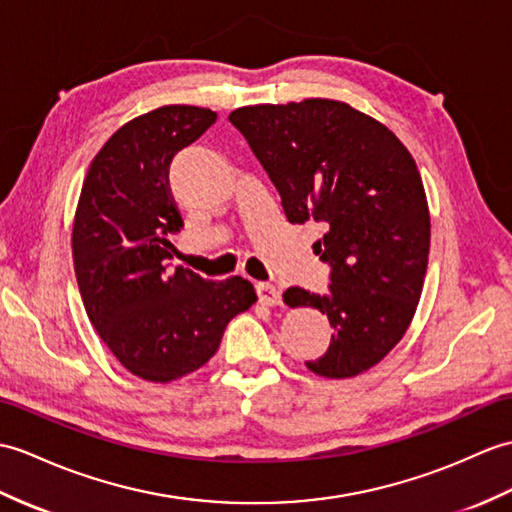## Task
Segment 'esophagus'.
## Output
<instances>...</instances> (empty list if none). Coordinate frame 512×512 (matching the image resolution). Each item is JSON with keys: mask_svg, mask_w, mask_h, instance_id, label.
Instances as JSON below:
<instances>
[{"mask_svg": "<svg viewBox=\"0 0 512 512\" xmlns=\"http://www.w3.org/2000/svg\"><path fill=\"white\" fill-rule=\"evenodd\" d=\"M255 290H257L259 303H264V305H281V292L275 288V285L257 283Z\"/></svg>", "mask_w": 512, "mask_h": 512, "instance_id": "esophagus-1", "label": "esophagus"}]
</instances>
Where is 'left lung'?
Listing matches in <instances>:
<instances>
[{"instance_id": "obj_1", "label": "left lung", "mask_w": 512, "mask_h": 512, "mask_svg": "<svg viewBox=\"0 0 512 512\" xmlns=\"http://www.w3.org/2000/svg\"><path fill=\"white\" fill-rule=\"evenodd\" d=\"M229 122L246 137L292 224L316 220L331 266L325 294L288 288L334 327L329 349L305 362L327 379L355 377L397 347L421 299L430 209L417 163L399 137L347 102L310 98L242 106Z\"/></svg>"}]
</instances>
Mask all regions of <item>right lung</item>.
Returning <instances> with one entry per match:
<instances>
[{"mask_svg": "<svg viewBox=\"0 0 512 512\" xmlns=\"http://www.w3.org/2000/svg\"><path fill=\"white\" fill-rule=\"evenodd\" d=\"M218 113L168 104L117 128L80 189L71 253L91 325L128 373L170 384L218 351L229 320L257 301L242 277L207 281L178 266L165 275L183 220L170 194L176 152Z\"/></svg>", "mask_w": 512, "mask_h": 512, "instance_id": "obj_1", "label": "right lung"}]
</instances>
